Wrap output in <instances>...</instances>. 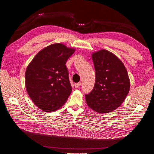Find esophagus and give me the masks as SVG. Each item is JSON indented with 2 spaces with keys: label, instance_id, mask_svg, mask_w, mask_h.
Instances as JSON below:
<instances>
[{
  "label": "esophagus",
  "instance_id": "1",
  "mask_svg": "<svg viewBox=\"0 0 154 154\" xmlns=\"http://www.w3.org/2000/svg\"><path fill=\"white\" fill-rule=\"evenodd\" d=\"M81 85V82H79V83H75V88H79V87H80V86Z\"/></svg>",
  "mask_w": 154,
  "mask_h": 154
}]
</instances>
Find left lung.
<instances>
[{
    "instance_id": "left-lung-1",
    "label": "left lung",
    "mask_w": 154,
    "mask_h": 154,
    "mask_svg": "<svg viewBox=\"0 0 154 154\" xmlns=\"http://www.w3.org/2000/svg\"><path fill=\"white\" fill-rule=\"evenodd\" d=\"M95 83L92 91L85 94L87 105L103 114L118 109L130 91V79L123 63L111 52L101 50L92 54Z\"/></svg>"
}]
</instances>
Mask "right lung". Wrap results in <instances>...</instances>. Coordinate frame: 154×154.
Returning a JSON list of instances; mask_svg holds the SVG:
<instances>
[{
  "label": "right lung",
  "mask_w": 154,
  "mask_h": 154,
  "mask_svg": "<svg viewBox=\"0 0 154 154\" xmlns=\"http://www.w3.org/2000/svg\"><path fill=\"white\" fill-rule=\"evenodd\" d=\"M75 51L62 44H51L39 51L27 67V93L44 112L60 109L70 95L72 88L65 63Z\"/></svg>",
  "instance_id": "1"
}]
</instances>
